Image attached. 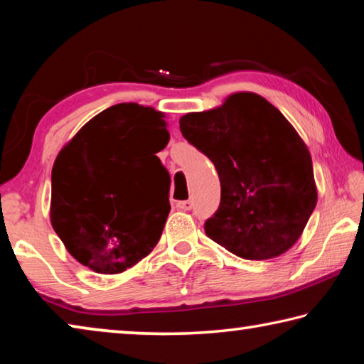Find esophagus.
<instances>
[{
	"mask_svg": "<svg viewBox=\"0 0 364 364\" xmlns=\"http://www.w3.org/2000/svg\"><path fill=\"white\" fill-rule=\"evenodd\" d=\"M193 200H181V202H178L176 204V207L180 208V210H191V208H193Z\"/></svg>",
	"mask_w": 364,
	"mask_h": 364,
	"instance_id": "1",
	"label": "esophagus"
}]
</instances>
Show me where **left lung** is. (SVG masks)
Segmentation results:
<instances>
[{"label": "left lung", "instance_id": "8db88e82", "mask_svg": "<svg viewBox=\"0 0 364 364\" xmlns=\"http://www.w3.org/2000/svg\"><path fill=\"white\" fill-rule=\"evenodd\" d=\"M183 136L218 171L208 237L245 260H268L297 242L316 207L308 147L273 104L236 93L223 106L180 119Z\"/></svg>", "mask_w": 364, "mask_h": 364}]
</instances>
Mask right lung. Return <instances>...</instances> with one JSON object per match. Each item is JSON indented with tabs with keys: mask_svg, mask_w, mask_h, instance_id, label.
Here are the masks:
<instances>
[{
	"mask_svg": "<svg viewBox=\"0 0 364 364\" xmlns=\"http://www.w3.org/2000/svg\"><path fill=\"white\" fill-rule=\"evenodd\" d=\"M164 114L134 102L93 117L54 162L51 225L69 254L101 274L149 255L170 212V175L156 156Z\"/></svg>",
	"mask_w": 364,
	"mask_h": 364,
	"instance_id": "1",
	"label": "right lung"
}]
</instances>
